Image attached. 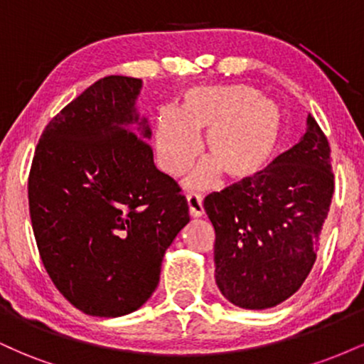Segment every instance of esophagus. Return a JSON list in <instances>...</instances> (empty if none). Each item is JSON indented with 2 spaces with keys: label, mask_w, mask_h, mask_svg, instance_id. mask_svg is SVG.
Masks as SVG:
<instances>
[{
  "label": "esophagus",
  "mask_w": 364,
  "mask_h": 364,
  "mask_svg": "<svg viewBox=\"0 0 364 364\" xmlns=\"http://www.w3.org/2000/svg\"><path fill=\"white\" fill-rule=\"evenodd\" d=\"M186 202H188V210H190L191 217H202L203 215L202 196L196 195V193H190V195H186Z\"/></svg>",
  "instance_id": "esophagus-1"
}]
</instances>
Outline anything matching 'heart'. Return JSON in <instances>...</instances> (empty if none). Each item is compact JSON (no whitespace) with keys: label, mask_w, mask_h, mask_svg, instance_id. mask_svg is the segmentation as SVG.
Wrapping results in <instances>:
<instances>
[{"label":"heart","mask_w":364,"mask_h":364,"mask_svg":"<svg viewBox=\"0 0 364 364\" xmlns=\"http://www.w3.org/2000/svg\"><path fill=\"white\" fill-rule=\"evenodd\" d=\"M284 132L281 106L248 85H205L183 92L178 111L157 118L156 152L166 173L179 176L193 162L200 133H207L210 157L186 179V186L205 188L219 176L248 181L270 164Z\"/></svg>","instance_id":"b5f03b06"}]
</instances>
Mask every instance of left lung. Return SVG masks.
I'll return each mask as SVG.
<instances>
[{
	"instance_id": "1",
	"label": "left lung",
	"mask_w": 364,
	"mask_h": 364,
	"mask_svg": "<svg viewBox=\"0 0 364 364\" xmlns=\"http://www.w3.org/2000/svg\"><path fill=\"white\" fill-rule=\"evenodd\" d=\"M333 195L330 147L311 114L306 133L265 173L205 196L215 229V284L229 303L267 310L311 272Z\"/></svg>"
}]
</instances>
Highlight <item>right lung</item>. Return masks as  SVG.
Segmentation results:
<instances>
[{
    "label": "right lung",
    "mask_w": 364,
    "mask_h": 364,
    "mask_svg": "<svg viewBox=\"0 0 364 364\" xmlns=\"http://www.w3.org/2000/svg\"><path fill=\"white\" fill-rule=\"evenodd\" d=\"M140 78L104 77L54 116L28 176L41 258L58 291L92 316H123L156 291L190 223L173 178L154 164Z\"/></svg>",
    "instance_id": "right-lung-1"
}]
</instances>
